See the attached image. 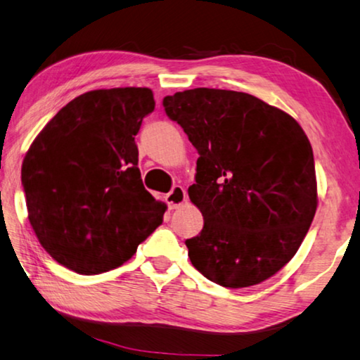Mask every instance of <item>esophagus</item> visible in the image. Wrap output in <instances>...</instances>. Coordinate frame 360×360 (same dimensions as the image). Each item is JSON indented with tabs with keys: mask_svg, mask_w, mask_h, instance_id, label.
Here are the masks:
<instances>
[{
	"mask_svg": "<svg viewBox=\"0 0 360 360\" xmlns=\"http://www.w3.org/2000/svg\"><path fill=\"white\" fill-rule=\"evenodd\" d=\"M165 199H167V204H169L170 209H179L180 206H184V204L186 202L188 196H186L185 188L176 185V186L172 188V191H170L169 195L165 196Z\"/></svg>",
	"mask_w": 360,
	"mask_h": 360,
	"instance_id": "1",
	"label": "esophagus"
}]
</instances>
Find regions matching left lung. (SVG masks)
<instances>
[{"instance_id": "left-lung-1", "label": "left lung", "mask_w": 360, "mask_h": 360, "mask_svg": "<svg viewBox=\"0 0 360 360\" xmlns=\"http://www.w3.org/2000/svg\"><path fill=\"white\" fill-rule=\"evenodd\" d=\"M162 104L199 154L188 195L204 226L185 241L191 264L225 288L270 278L300 250L317 211L314 153L301 125L241 91L195 88Z\"/></svg>"}]
</instances>
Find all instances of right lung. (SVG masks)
<instances>
[{
	"label": "right lung",
	"instance_id": "1",
	"mask_svg": "<svg viewBox=\"0 0 360 360\" xmlns=\"http://www.w3.org/2000/svg\"><path fill=\"white\" fill-rule=\"evenodd\" d=\"M149 88L93 90L49 120L22 162L33 231L54 261L82 275L120 267L162 224L145 190L135 135L154 110Z\"/></svg>",
	"mask_w": 360,
	"mask_h": 360
}]
</instances>
